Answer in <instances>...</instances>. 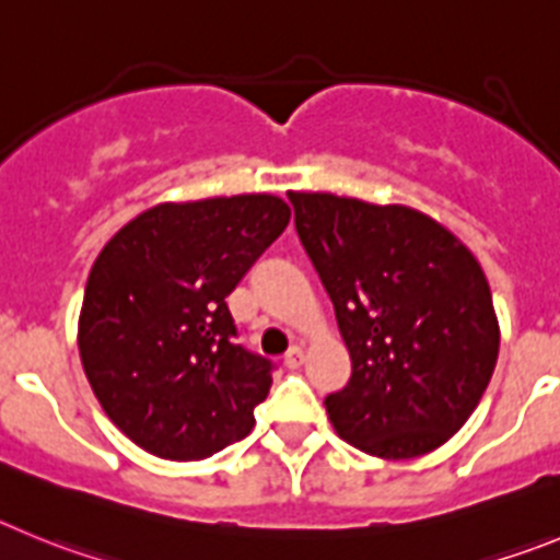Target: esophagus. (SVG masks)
I'll return each instance as SVG.
<instances>
[{"instance_id": "esophagus-1", "label": "esophagus", "mask_w": 560, "mask_h": 560, "mask_svg": "<svg viewBox=\"0 0 560 560\" xmlns=\"http://www.w3.org/2000/svg\"><path fill=\"white\" fill-rule=\"evenodd\" d=\"M301 362H304V349H301V346H292V349L284 354V365L287 368H299Z\"/></svg>"}]
</instances>
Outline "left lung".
Segmentation results:
<instances>
[{"mask_svg":"<svg viewBox=\"0 0 560 560\" xmlns=\"http://www.w3.org/2000/svg\"><path fill=\"white\" fill-rule=\"evenodd\" d=\"M290 203L351 354L349 385L324 401L337 435L385 460L438 450L480 405L500 354L480 261L410 206L329 192Z\"/></svg>","mask_w":560,"mask_h":560,"instance_id":"left-lung-1","label":"left lung"}]
</instances>
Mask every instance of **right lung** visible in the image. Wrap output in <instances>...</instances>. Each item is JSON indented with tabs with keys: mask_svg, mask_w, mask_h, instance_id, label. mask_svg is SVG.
<instances>
[{
	"mask_svg": "<svg viewBox=\"0 0 560 560\" xmlns=\"http://www.w3.org/2000/svg\"><path fill=\"white\" fill-rule=\"evenodd\" d=\"M287 223L276 195L159 203L100 250L78 349L105 416L136 446L200 460L254 430L273 362L234 340L225 299Z\"/></svg>",
	"mask_w": 560,
	"mask_h": 560,
	"instance_id": "obj_1",
	"label": "right lung"
}]
</instances>
